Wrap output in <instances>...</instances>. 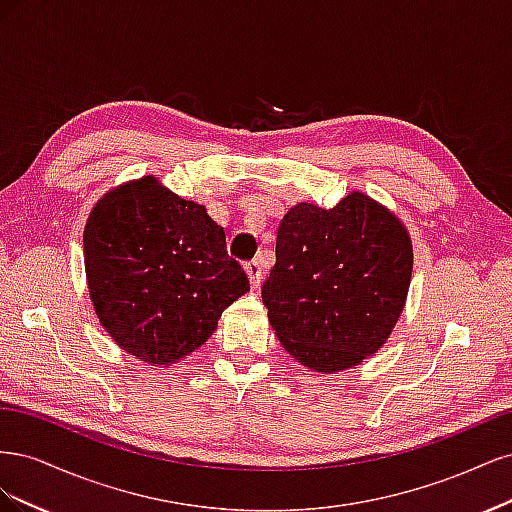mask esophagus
<instances>
[{
  "label": "esophagus",
  "instance_id": "34e87169",
  "mask_svg": "<svg viewBox=\"0 0 512 512\" xmlns=\"http://www.w3.org/2000/svg\"><path fill=\"white\" fill-rule=\"evenodd\" d=\"M245 271H247V277H250L252 286H254V288H258V286H260V282H262V267H260V260L247 262V265H245Z\"/></svg>",
  "mask_w": 512,
  "mask_h": 512
}]
</instances>
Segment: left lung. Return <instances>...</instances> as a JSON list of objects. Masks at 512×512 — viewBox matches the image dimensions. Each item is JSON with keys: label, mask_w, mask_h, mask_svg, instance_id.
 <instances>
[{"label": "left lung", "mask_w": 512, "mask_h": 512, "mask_svg": "<svg viewBox=\"0 0 512 512\" xmlns=\"http://www.w3.org/2000/svg\"><path fill=\"white\" fill-rule=\"evenodd\" d=\"M412 241L395 215L363 192L333 209L294 205L277 230L262 303L286 352L335 374L363 363L404 312Z\"/></svg>", "instance_id": "8db88e82"}]
</instances>
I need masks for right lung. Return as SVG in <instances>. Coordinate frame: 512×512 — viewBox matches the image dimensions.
<instances>
[{"mask_svg": "<svg viewBox=\"0 0 512 512\" xmlns=\"http://www.w3.org/2000/svg\"><path fill=\"white\" fill-rule=\"evenodd\" d=\"M91 301L117 346L170 365L203 346L250 290L203 205L143 177L104 194L83 232Z\"/></svg>", "mask_w": 512, "mask_h": 512, "instance_id": "right-lung-1", "label": "right lung"}]
</instances>
